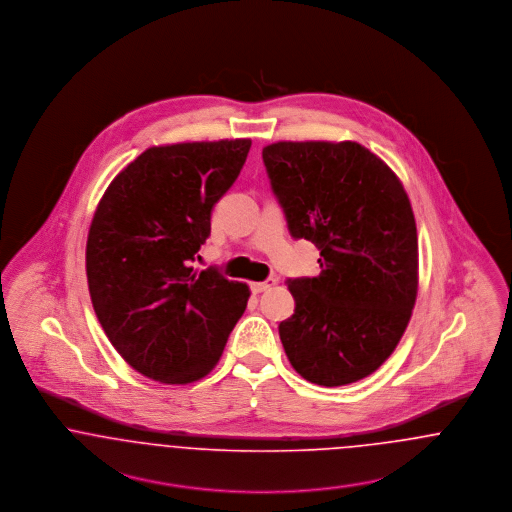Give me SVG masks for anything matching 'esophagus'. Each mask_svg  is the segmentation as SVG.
Masks as SVG:
<instances>
[{
	"mask_svg": "<svg viewBox=\"0 0 512 512\" xmlns=\"http://www.w3.org/2000/svg\"><path fill=\"white\" fill-rule=\"evenodd\" d=\"M276 278H267L265 282H255V284H251V292L253 293H263L270 290L272 286H276Z\"/></svg>",
	"mask_w": 512,
	"mask_h": 512,
	"instance_id": "34e87169",
	"label": "esophagus"
}]
</instances>
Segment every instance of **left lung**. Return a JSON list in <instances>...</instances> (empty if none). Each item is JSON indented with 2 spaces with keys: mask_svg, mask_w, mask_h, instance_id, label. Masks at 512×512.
<instances>
[{
  "mask_svg": "<svg viewBox=\"0 0 512 512\" xmlns=\"http://www.w3.org/2000/svg\"><path fill=\"white\" fill-rule=\"evenodd\" d=\"M293 240L320 251V274L288 278L293 315L278 332L309 382L353 384L401 340L418 286L411 201L390 167L357 142H278L263 149Z\"/></svg>",
  "mask_w": 512,
  "mask_h": 512,
  "instance_id": "1",
  "label": "left lung"
}]
</instances>
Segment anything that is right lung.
Instances as JSON below:
<instances>
[{"instance_id": "1", "label": "right lung", "mask_w": 512, "mask_h": 512, "mask_svg": "<svg viewBox=\"0 0 512 512\" xmlns=\"http://www.w3.org/2000/svg\"><path fill=\"white\" fill-rule=\"evenodd\" d=\"M249 147H149L99 201L86 244L92 305L122 359L151 380L190 384L209 374L244 315L249 288L192 263Z\"/></svg>"}]
</instances>
